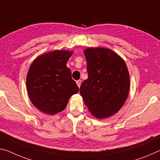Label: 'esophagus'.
I'll use <instances>...</instances> for the list:
<instances>
[{
  "label": "esophagus",
  "instance_id": "obj_1",
  "mask_svg": "<svg viewBox=\"0 0 160 160\" xmlns=\"http://www.w3.org/2000/svg\"><path fill=\"white\" fill-rule=\"evenodd\" d=\"M76 83H77V85H78V87H80V85H81V80H77L76 81Z\"/></svg>",
  "mask_w": 160,
  "mask_h": 160
}]
</instances>
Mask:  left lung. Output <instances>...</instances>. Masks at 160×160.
Listing matches in <instances>:
<instances>
[{
  "mask_svg": "<svg viewBox=\"0 0 160 160\" xmlns=\"http://www.w3.org/2000/svg\"><path fill=\"white\" fill-rule=\"evenodd\" d=\"M88 78L80 86V95L93 116L103 119L122 107L130 90V75L124 60L112 50H84Z\"/></svg>",
  "mask_w": 160,
  "mask_h": 160,
  "instance_id": "obj_1",
  "label": "left lung"
}]
</instances>
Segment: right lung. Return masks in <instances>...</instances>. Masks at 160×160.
Segmentation results:
<instances>
[{"mask_svg": "<svg viewBox=\"0 0 160 160\" xmlns=\"http://www.w3.org/2000/svg\"><path fill=\"white\" fill-rule=\"evenodd\" d=\"M72 51L55 50L40 55L27 74V91L31 102L41 112L55 115L66 108L70 98L79 91L66 63Z\"/></svg>", "mask_w": 160, "mask_h": 160, "instance_id": "1", "label": "right lung"}]
</instances>
